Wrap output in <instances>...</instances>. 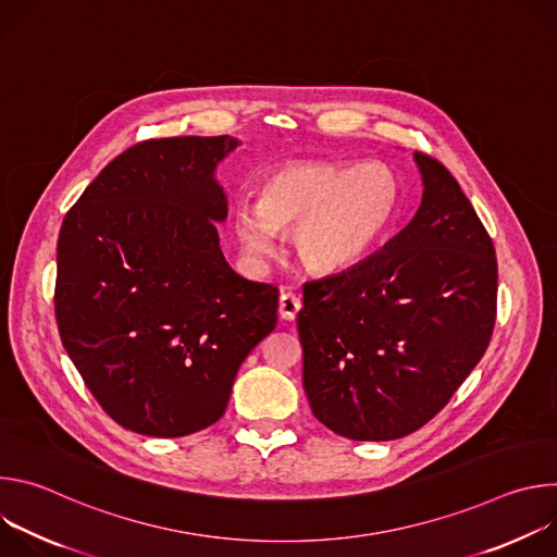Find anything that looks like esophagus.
<instances>
[{"mask_svg":"<svg viewBox=\"0 0 557 557\" xmlns=\"http://www.w3.org/2000/svg\"><path fill=\"white\" fill-rule=\"evenodd\" d=\"M299 310H301V299L295 293H282L280 295V317H282V320L293 322Z\"/></svg>","mask_w":557,"mask_h":557,"instance_id":"34e87169","label":"esophagus"}]
</instances>
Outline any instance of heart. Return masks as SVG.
<instances>
[{
  "mask_svg": "<svg viewBox=\"0 0 557 557\" xmlns=\"http://www.w3.org/2000/svg\"><path fill=\"white\" fill-rule=\"evenodd\" d=\"M399 209V181L383 165L295 161L260 183L258 202H237L233 228L256 260L277 251V233L293 231L308 271L339 273L385 240Z\"/></svg>",
  "mask_w": 557,
  "mask_h": 557,
  "instance_id": "obj_1",
  "label": "heart"
}]
</instances>
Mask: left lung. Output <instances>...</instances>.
Listing matches in <instances>:
<instances>
[{
	"label": "left lung",
	"instance_id": "left-lung-1",
	"mask_svg": "<svg viewBox=\"0 0 557 557\" xmlns=\"http://www.w3.org/2000/svg\"><path fill=\"white\" fill-rule=\"evenodd\" d=\"M412 222L357 267L304 284L297 333L317 421L392 441L432 421L485 355L498 299L494 243L456 178L414 151Z\"/></svg>",
	"mask_w": 557,
	"mask_h": 557
}]
</instances>
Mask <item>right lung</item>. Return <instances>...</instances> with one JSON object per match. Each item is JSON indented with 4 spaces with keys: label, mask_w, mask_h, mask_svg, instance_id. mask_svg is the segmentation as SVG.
I'll return each mask as SVG.
<instances>
[{
    "label": "right lung",
    "mask_w": 557,
    "mask_h": 557,
    "mask_svg": "<svg viewBox=\"0 0 557 557\" xmlns=\"http://www.w3.org/2000/svg\"><path fill=\"white\" fill-rule=\"evenodd\" d=\"M228 136L140 140L65 213L54 314L65 352L125 430L176 438L226 410L247 355L277 324L273 284L237 275L215 222Z\"/></svg>",
    "instance_id": "right-lung-1"
}]
</instances>
